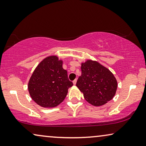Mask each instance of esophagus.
<instances>
[{
    "instance_id": "1",
    "label": "esophagus",
    "mask_w": 146,
    "mask_h": 146,
    "mask_svg": "<svg viewBox=\"0 0 146 146\" xmlns=\"http://www.w3.org/2000/svg\"><path fill=\"white\" fill-rule=\"evenodd\" d=\"M76 82H77V79H75V80L73 81L74 85H76Z\"/></svg>"
}]
</instances>
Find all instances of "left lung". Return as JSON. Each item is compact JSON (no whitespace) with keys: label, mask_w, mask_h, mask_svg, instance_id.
<instances>
[{"label":"left lung","mask_w":146,"mask_h":146,"mask_svg":"<svg viewBox=\"0 0 146 146\" xmlns=\"http://www.w3.org/2000/svg\"><path fill=\"white\" fill-rule=\"evenodd\" d=\"M82 74L76 86L86 101L94 106H101L111 100L117 89V82L109 69L96 61L82 63Z\"/></svg>","instance_id":"8db88e82"}]
</instances>
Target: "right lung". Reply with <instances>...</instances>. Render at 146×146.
Segmentation results:
<instances>
[{
    "label": "right lung",
    "instance_id": "1",
    "mask_svg": "<svg viewBox=\"0 0 146 146\" xmlns=\"http://www.w3.org/2000/svg\"><path fill=\"white\" fill-rule=\"evenodd\" d=\"M73 86L62 61L56 56L45 58L33 72L28 83L31 98L43 107L52 108L62 103Z\"/></svg>",
    "mask_w": 146,
    "mask_h": 146
}]
</instances>
